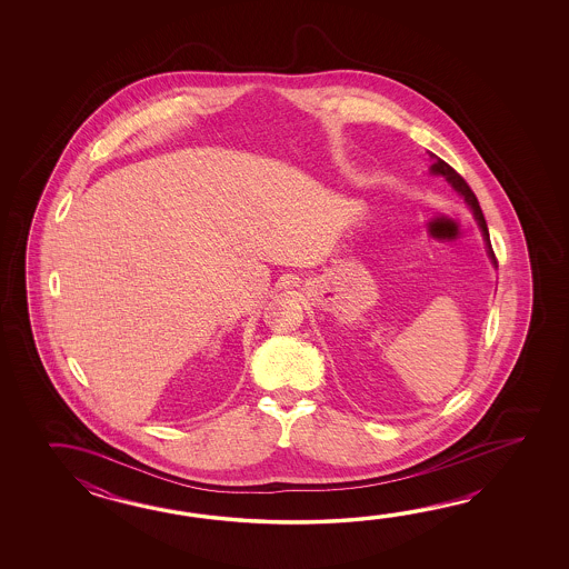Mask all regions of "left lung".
I'll return each instance as SVG.
<instances>
[{"mask_svg": "<svg viewBox=\"0 0 569 569\" xmlns=\"http://www.w3.org/2000/svg\"><path fill=\"white\" fill-rule=\"evenodd\" d=\"M431 172L433 174H443L446 179H448L451 184H453V189L458 191V193L463 194V199L468 201V206L472 207L473 216L478 219V226H480V230L483 233V240H486V248H488V256L492 258V264L498 267V262H496L495 250H492V243H490V233H488V226H486V219L482 216V209H480V203H478V199H476V194H473L472 189H470V184L463 181V177H461L460 172L456 169H451L446 160H441V158H437L436 162H433V167H431Z\"/></svg>", "mask_w": 569, "mask_h": 569, "instance_id": "8db88e82", "label": "left lung"}]
</instances>
